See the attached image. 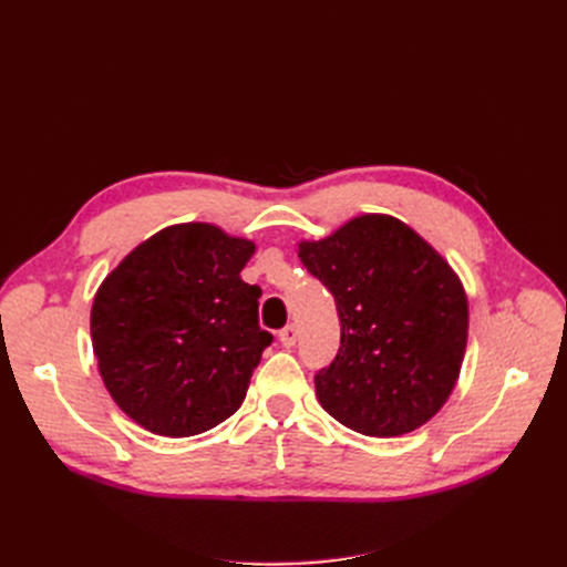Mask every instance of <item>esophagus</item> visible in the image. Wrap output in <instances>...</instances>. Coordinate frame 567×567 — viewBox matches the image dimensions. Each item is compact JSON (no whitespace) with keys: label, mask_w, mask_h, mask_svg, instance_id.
<instances>
[{"label":"esophagus","mask_w":567,"mask_h":567,"mask_svg":"<svg viewBox=\"0 0 567 567\" xmlns=\"http://www.w3.org/2000/svg\"><path fill=\"white\" fill-rule=\"evenodd\" d=\"M279 340H281L284 348H293L296 340H298V329H296V326L288 323L286 329H281V331H279Z\"/></svg>","instance_id":"1"}]
</instances>
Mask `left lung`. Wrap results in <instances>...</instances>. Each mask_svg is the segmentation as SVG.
<instances>
[{"mask_svg": "<svg viewBox=\"0 0 567 567\" xmlns=\"http://www.w3.org/2000/svg\"><path fill=\"white\" fill-rule=\"evenodd\" d=\"M298 257L336 300L340 350L315 375L350 431L398 437L450 400L468 340V298L450 262L402 219L359 215Z\"/></svg>", "mask_w": 567, "mask_h": 567, "instance_id": "left-lung-1", "label": "left lung"}]
</instances>
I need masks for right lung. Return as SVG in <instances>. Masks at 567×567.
I'll use <instances>...</instances> for the list:
<instances>
[{
  "label": "right lung",
  "mask_w": 567,
  "mask_h": 567,
  "mask_svg": "<svg viewBox=\"0 0 567 567\" xmlns=\"http://www.w3.org/2000/svg\"><path fill=\"white\" fill-rule=\"evenodd\" d=\"M255 244L208 221L165 227L123 257L92 305V348L115 404L146 431L192 437L244 404L274 340L262 290L241 279Z\"/></svg>",
  "instance_id": "add662e5"
}]
</instances>
